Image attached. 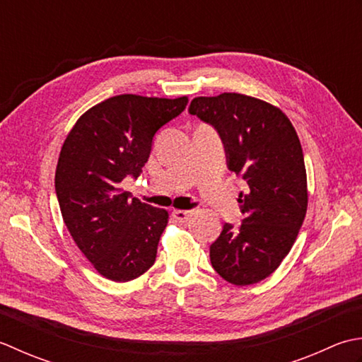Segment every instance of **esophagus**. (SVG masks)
<instances>
[{
  "label": "esophagus",
  "instance_id": "esophagus-1",
  "mask_svg": "<svg viewBox=\"0 0 362 362\" xmlns=\"http://www.w3.org/2000/svg\"><path fill=\"white\" fill-rule=\"evenodd\" d=\"M172 216H173V218L176 220V222L184 223V222H187V220H189V217H190V211L175 209V211L172 212Z\"/></svg>",
  "mask_w": 362,
  "mask_h": 362
}]
</instances>
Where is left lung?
Here are the masks:
<instances>
[{"label": "left lung", "instance_id": "1", "mask_svg": "<svg viewBox=\"0 0 362 362\" xmlns=\"http://www.w3.org/2000/svg\"><path fill=\"white\" fill-rule=\"evenodd\" d=\"M189 112L223 140L228 168L248 184L240 226L225 223L209 248L214 270L235 286L270 276L291 252L308 209L306 168L297 131L281 109L242 93L197 97Z\"/></svg>", "mask_w": 362, "mask_h": 362}]
</instances>
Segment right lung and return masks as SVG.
<instances>
[{
  "label": "right lung",
  "instance_id": "obj_1",
  "mask_svg": "<svg viewBox=\"0 0 362 362\" xmlns=\"http://www.w3.org/2000/svg\"><path fill=\"white\" fill-rule=\"evenodd\" d=\"M187 101L117 95L86 110L62 145L54 186L64 223L95 270L110 281L136 279L156 259L168 212L129 198L120 184L127 176L137 178L154 134Z\"/></svg>",
  "mask_w": 362,
  "mask_h": 362
}]
</instances>
